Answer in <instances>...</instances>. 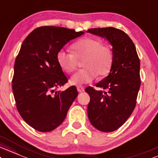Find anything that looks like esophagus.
Masks as SVG:
<instances>
[{
    "label": "esophagus",
    "instance_id": "esophagus-1",
    "mask_svg": "<svg viewBox=\"0 0 158 158\" xmlns=\"http://www.w3.org/2000/svg\"><path fill=\"white\" fill-rule=\"evenodd\" d=\"M77 91H78L79 92H83L85 89V88L83 86H78L77 87Z\"/></svg>",
    "mask_w": 158,
    "mask_h": 158
}]
</instances>
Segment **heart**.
<instances>
[{
    "label": "heart",
    "mask_w": 158,
    "mask_h": 158,
    "mask_svg": "<svg viewBox=\"0 0 158 158\" xmlns=\"http://www.w3.org/2000/svg\"><path fill=\"white\" fill-rule=\"evenodd\" d=\"M72 53L60 50L57 61L63 70L72 73L76 69L77 60H83L84 68L72 77V84L81 85L92 82L96 75L105 76L110 72L114 61V54L109 46L98 38L86 37L79 39L72 46Z\"/></svg>",
    "instance_id": "heart-1"
}]
</instances>
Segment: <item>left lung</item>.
<instances>
[{"mask_svg":"<svg viewBox=\"0 0 158 158\" xmlns=\"http://www.w3.org/2000/svg\"><path fill=\"white\" fill-rule=\"evenodd\" d=\"M87 31L101 36L112 44L114 61L109 75L98 82L96 90L89 86L87 112L90 123L103 132L121 127L131 115L136 105L140 86V59L134 43L120 29L114 27L95 28Z\"/></svg>","mask_w":158,"mask_h":158,"instance_id":"1","label":"left lung"}]
</instances>
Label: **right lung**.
<instances>
[{
  "label": "right lung",
  "instance_id": "obj_1",
  "mask_svg": "<svg viewBox=\"0 0 158 158\" xmlns=\"http://www.w3.org/2000/svg\"><path fill=\"white\" fill-rule=\"evenodd\" d=\"M83 31L59 27H38L26 38L15 59L12 91L24 121L42 132L63 123L78 92L75 86L57 91L68 79L57 61V53Z\"/></svg>",
  "mask_w": 158,
  "mask_h": 158
}]
</instances>
